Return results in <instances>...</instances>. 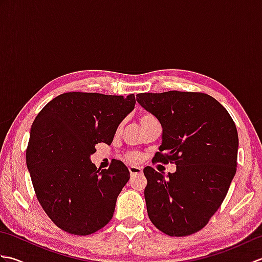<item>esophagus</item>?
<instances>
[{"instance_id": "1", "label": "esophagus", "mask_w": 262, "mask_h": 262, "mask_svg": "<svg viewBox=\"0 0 262 262\" xmlns=\"http://www.w3.org/2000/svg\"><path fill=\"white\" fill-rule=\"evenodd\" d=\"M129 172H130V176L134 177V176H137V174H141L143 171H142L140 166H130Z\"/></svg>"}]
</instances>
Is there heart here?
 I'll return each instance as SVG.
<instances>
[{"instance_id": "b5f03b06", "label": "heart", "mask_w": 262, "mask_h": 262, "mask_svg": "<svg viewBox=\"0 0 262 262\" xmlns=\"http://www.w3.org/2000/svg\"><path fill=\"white\" fill-rule=\"evenodd\" d=\"M155 120H157V118H155V117H154L153 115H151V114H142V115L140 116V124H141V126H142L143 128L145 127L146 125L151 124V122H153V121H155ZM125 160H126L127 162L129 163V164H136V163H138V162H140V161H141V155L138 154V153H135V152L128 153V154L126 155Z\"/></svg>"}]
</instances>
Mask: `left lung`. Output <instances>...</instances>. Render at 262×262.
<instances>
[{
    "label": "left lung",
    "instance_id": "obj_1",
    "mask_svg": "<svg viewBox=\"0 0 262 262\" xmlns=\"http://www.w3.org/2000/svg\"><path fill=\"white\" fill-rule=\"evenodd\" d=\"M136 100L159 119L162 144L152 162L174 163L164 177L144 169L149 220L170 236L200 231L223 203L236 172L238 137L232 117L202 92L138 93Z\"/></svg>",
    "mask_w": 262,
    "mask_h": 262
}]
</instances>
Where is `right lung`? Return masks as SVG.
Returning a JSON list of instances; mask_svg holds the SVG:
<instances>
[{
    "label": "right lung",
    "instance_id": "obj_1",
    "mask_svg": "<svg viewBox=\"0 0 262 262\" xmlns=\"http://www.w3.org/2000/svg\"><path fill=\"white\" fill-rule=\"evenodd\" d=\"M134 94L68 92L49 101L33 120L26 161L38 202L59 229L89 235L113 219L116 200L129 180L118 160L97 169L96 145H110L134 109Z\"/></svg>",
    "mask_w": 262,
    "mask_h": 262
}]
</instances>
